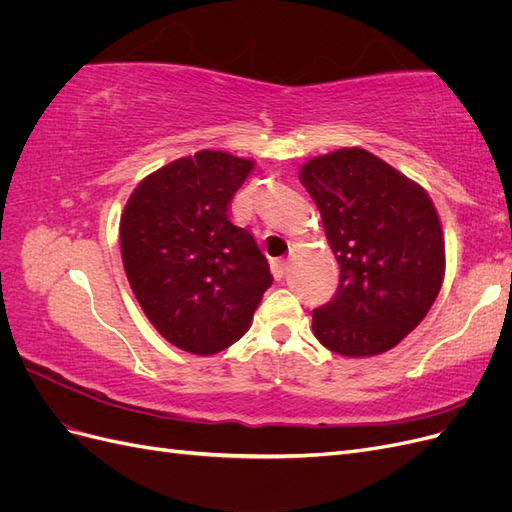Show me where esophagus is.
I'll return each instance as SVG.
<instances>
[{"mask_svg": "<svg viewBox=\"0 0 512 512\" xmlns=\"http://www.w3.org/2000/svg\"><path fill=\"white\" fill-rule=\"evenodd\" d=\"M271 269H273L275 280H284L286 273H288V260H275L273 265H271Z\"/></svg>", "mask_w": 512, "mask_h": 512, "instance_id": "1", "label": "esophagus"}]
</instances>
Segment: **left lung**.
I'll use <instances>...</instances> for the list:
<instances>
[{
	"instance_id": "8db88e82",
	"label": "left lung",
	"mask_w": 512,
	"mask_h": 512,
	"mask_svg": "<svg viewBox=\"0 0 512 512\" xmlns=\"http://www.w3.org/2000/svg\"><path fill=\"white\" fill-rule=\"evenodd\" d=\"M339 265V286L314 309L322 346L344 356L391 350L418 327L444 277L440 218L421 185L365 149L301 168Z\"/></svg>"
}]
</instances>
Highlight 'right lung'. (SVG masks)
<instances>
[{
	"mask_svg": "<svg viewBox=\"0 0 512 512\" xmlns=\"http://www.w3.org/2000/svg\"><path fill=\"white\" fill-rule=\"evenodd\" d=\"M252 160L198 151L138 183L121 215V258L134 297L158 333L192 354H215L250 329L273 284L252 232L230 203Z\"/></svg>",
	"mask_w": 512,
	"mask_h": 512,
	"instance_id": "right-lung-1",
	"label": "right lung"
}]
</instances>
